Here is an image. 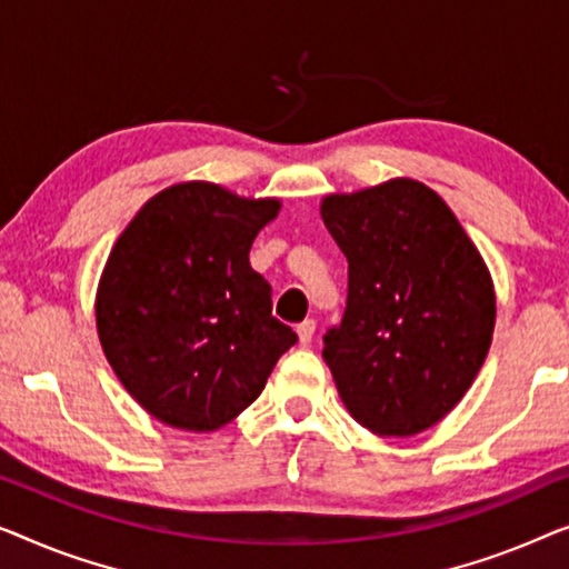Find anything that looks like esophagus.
I'll use <instances>...</instances> for the list:
<instances>
[{
    "label": "esophagus",
    "instance_id": "esophagus-1",
    "mask_svg": "<svg viewBox=\"0 0 569 569\" xmlns=\"http://www.w3.org/2000/svg\"><path fill=\"white\" fill-rule=\"evenodd\" d=\"M315 330H317L315 319H303L301 325H296V335H299V342H301L303 348H307L309 342H311V338H315Z\"/></svg>",
    "mask_w": 569,
    "mask_h": 569
}]
</instances>
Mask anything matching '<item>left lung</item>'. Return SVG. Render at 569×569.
Masks as SVG:
<instances>
[{"label": "left lung", "instance_id": "8db88e82", "mask_svg": "<svg viewBox=\"0 0 569 569\" xmlns=\"http://www.w3.org/2000/svg\"><path fill=\"white\" fill-rule=\"evenodd\" d=\"M322 221L348 260L346 311L322 348L342 402L376 436L436 426L492 342L495 291L477 247L418 180L327 196Z\"/></svg>", "mask_w": 569, "mask_h": 569}]
</instances>
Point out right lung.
Instances as JSON below:
<instances>
[{"instance_id":"1","label":"right lung","mask_w":569,"mask_h":569,"mask_svg":"<svg viewBox=\"0 0 569 569\" xmlns=\"http://www.w3.org/2000/svg\"><path fill=\"white\" fill-rule=\"evenodd\" d=\"M278 206L182 182L118 237L98 288V335L128 395L167 426H227L299 340L273 317V288L250 266Z\"/></svg>"}]
</instances>
